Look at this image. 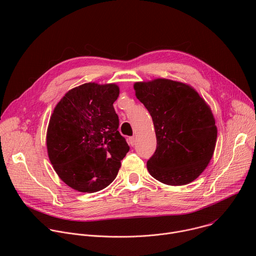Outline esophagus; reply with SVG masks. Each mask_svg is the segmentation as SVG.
<instances>
[{
	"label": "esophagus",
	"instance_id": "1",
	"mask_svg": "<svg viewBox=\"0 0 256 256\" xmlns=\"http://www.w3.org/2000/svg\"><path fill=\"white\" fill-rule=\"evenodd\" d=\"M128 140V144L131 146H133L134 144H135V137H129V138L127 140Z\"/></svg>",
	"mask_w": 256,
	"mask_h": 256
}]
</instances>
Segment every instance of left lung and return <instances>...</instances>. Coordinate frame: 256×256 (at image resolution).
<instances>
[{
	"label": "left lung",
	"mask_w": 256,
	"mask_h": 256,
	"mask_svg": "<svg viewBox=\"0 0 256 256\" xmlns=\"http://www.w3.org/2000/svg\"><path fill=\"white\" fill-rule=\"evenodd\" d=\"M137 100L154 122L156 150L148 161L150 174L168 186H184L208 166L218 138L210 106L192 86L169 78L136 82Z\"/></svg>",
	"instance_id": "obj_1"
}]
</instances>
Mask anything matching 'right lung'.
Returning <instances> with one entry per match:
<instances>
[{"instance_id": "add662e5", "label": "right lung", "mask_w": 256, "mask_h": 256, "mask_svg": "<svg viewBox=\"0 0 256 256\" xmlns=\"http://www.w3.org/2000/svg\"><path fill=\"white\" fill-rule=\"evenodd\" d=\"M119 94L114 83H85L68 91L50 116L49 160L60 178L78 192L106 188L129 152L112 106Z\"/></svg>"}]
</instances>
